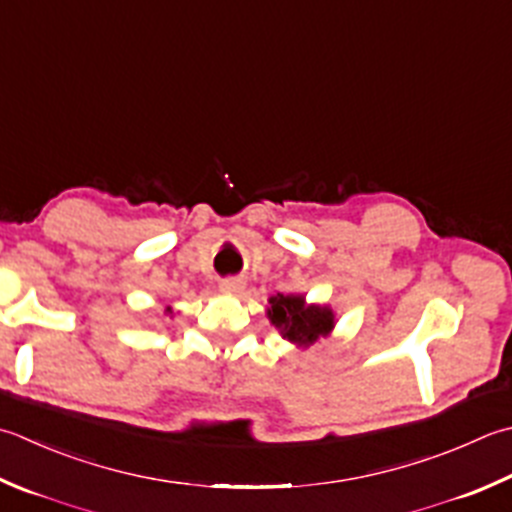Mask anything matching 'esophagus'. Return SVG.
Masks as SVG:
<instances>
[{"label": "esophagus", "mask_w": 512, "mask_h": 512, "mask_svg": "<svg viewBox=\"0 0 512 512\" xmlns=\"http://www.w3.org/2000/svg\"><path fill=\"white\" fill-rule=\"evenodd\" d=\"M244 286H246L244 279L228 277V279H222V284H219V290H222V293H228V295H237V293H242Z\"/></svg>", "instance_id": "34e87169"}]
</instances>
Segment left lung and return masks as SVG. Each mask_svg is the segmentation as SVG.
<instances>
[{
	"mask_svg": "<svg viewBox=\"0 0 512 512\" xmlns=\"http://www.w3.org/2000/svg\"><path fill=\"white\" fill-rule=\"evenodd\" d=\"M268 319L284 339L297 346H310L328 337L335 328V313L328 306L306 304L304 295H282L268 299Z\"/></svg>",
	"mask_w": 512,
	"mask_h": 512,
	"instance_id": "8db88e82",
	"label": "left lung"
}]
</instances>
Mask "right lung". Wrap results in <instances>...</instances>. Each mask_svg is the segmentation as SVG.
Returning <instances> with one entry per match:
<instances>
[{
    "mask_svg": "<svg viewBox=\"0 0 512 512\" xmlns=\"http://www.w3.org/2000/svg\"><path fill=\"white\" fill-rule=\"evenodd\" d=\"M166 313H173V310H170V308H166Z\"/></svg>",
    "mask_w": 512,
    "mask_h": 512,
    "instance_id": "add662e5",
    "label": "right lung"
}]
</instances>
